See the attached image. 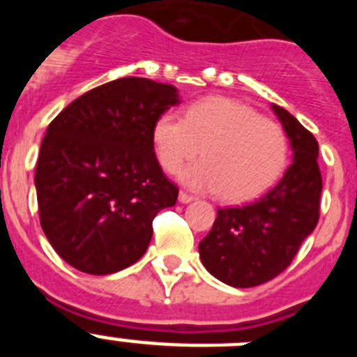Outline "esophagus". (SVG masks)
<instances>
[{
  "instance_id": "1",
  "label": "esophagus",
  "mask_w": 357,
  "mask_h": 357,
  "mask_svg": "<svg viewBox=\"0 0 357 357\" xmlns=\"http://www.w3.org/2000/svg\"><path fill=\"white\" fill-rule=\"evenodd\" d=\"M193 200L195 197H191V195L185 193V191H181V193H178V202H181V204H189V202H193Z\"/></svg>"
}]
</instances>
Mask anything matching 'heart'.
<instances>
[{
  "label": "heart",
  "mask_w": 357,
  "mask_h": 357,
  "mask_svg": "<svg viewBox=\"0 0 357 357\" xmlns=\"http://www.w3.org/2000/svg\"><path fill=\"white\" fill-rule=\"evenodd\" d=\"M151 141L168 173L178 172L200 151L202 160L181 173L182 182L216 191L223 202H245L263 193L288 160V139L280 125L225 96H209L189 105L182 119L159 116Z\"/></svg>",
  "instance_id": "b5f03b06"
}]
</instances>
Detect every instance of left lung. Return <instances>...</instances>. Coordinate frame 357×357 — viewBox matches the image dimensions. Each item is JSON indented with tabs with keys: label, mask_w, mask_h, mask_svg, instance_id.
I'll return each instance as SVG.
<instances>
[{
	"label": "left lung",
	"mask_w": 357,
	"mask_h": 357,
	"mask_svg": "<svg viewBox=\"0 0 357 357\" xmlns=\"http://www.w3.org/2000/svg\"><path fill=\"white\" fill-rule=\"evenodd\" d=\"M272 109L291 143L293 162L259 200L218 209L213 229L198 245L207 272L234 288L264 284L284 272L320 218L318 141L288 110Z\"/></svg>",
	"instance_id": "left-lung-1"
}]
</instances>
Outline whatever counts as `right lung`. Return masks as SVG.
I'll return each mask as SVG.
<instances>
[{"label":"right lung","mask_w":357,"mask_h":357,"mask_svg":"<svg viewBox=\"0 0 357 357\" xmlns=\"http://www.w3.org/2000/svg\"><path fill=\"white\" fill-rule=\"evenodd\" d=\"M176 103L173 85L127 77L87 91L50 123L36 168L40 227L73 268L109 275L143 257L153 218L178 197L151 141Z\"/></svg>","instance_id":"right-lung-1"}]
</instances>
